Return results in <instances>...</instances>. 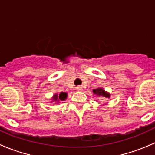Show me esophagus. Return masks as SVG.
Here are the masks:
<instances>
[{"mask_svg": "<svg viewBox=\"0 0 155 155\" xmlns=\"http://www.w3.org/2000/svg\"><path fill=\"white\" fill-rule=\"evenodd\" d=\"M76 90L77 91H82V87L81 86H78V87H76Z\"/></svg>", "mask_w": 155, "mask_h": 155, "instance_id": "obj_1", "label": "esophagus"}]
</instances>
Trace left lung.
<instances>
[{"instance_id":"obj_1","label":"left lung","mask_w":155,"mask_h":155,"mask_svg":"<svg viewBox=\"0 0 155 155\" xmlns=\"http://www.w3.org/2000/svg\"><path fill=\"white\" fill-rule=\"evenodd\" d=\"M93 93L95 95H97V96H101L107 98L110 97V94L106 92L104 88H102V87H98V88L93 89Z\"/></svg>"}]
</instances>
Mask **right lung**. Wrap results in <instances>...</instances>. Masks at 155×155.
I'll list each match as a JSON object with an SVG mask.
<instances>
[{"label":"right lung","instance_id":"obj_1","mask_svg":"<svg viewBox=\"0 0 155 155\" xmlns=\"http://www.w3.org/2000/svg\"><path fill=\"white\" fill-rule=\"evenodd\" d=\"M68 97V94L65 92H61L59 94H54V96L52 97V101L58 103L60 101H65Z\"/></svg>","mask_w":155,"mask_h":155}]
</instances>
